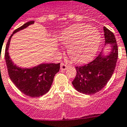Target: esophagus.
I'll return each mask as SVG.
<instances>
[{"label": "esophagus", "mask_w": 127, "mask_h": 127, "mask_svg": "<svg viewBox=\"0 0 127 127\" xmlns=\"http://www.w3.org/2000/svg\"><path fill=\"white\" fill-rule=\"evenodd\" d=\"M67 67H68V65L66 64L63 63H61V70H65L67 68Z\"/></svg>", "instance_id": "34e87169"}]
</instances>
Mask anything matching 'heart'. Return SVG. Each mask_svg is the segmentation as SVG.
<instances>
[{
    "label": "heart",
    "mask_w": 127,
    "mask_h": 127,
    "mask_svg": "<svg viewBox=\"0 0 127 127\" xmlns=\"http://www.w3.org/2000/svg\"><path fill=\"white\" fill-rule=\"evenodd\" d=\"M59 39L68 47V55L76 63H84L95 54L101 36L96 29L90 25L77 24L62 33Z\"/></svg>",
    "instance_id": "b5f03b06"
}]
</instances>
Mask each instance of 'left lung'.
<instances>
[{
    "mask_svg": "<svg viewBox=\"0 0 127 127\" xmlns=\"http://www.w3.org/2000/svg\"><path fill=\"white\" fill-rule=\"evenodd\" d=\"M105 43H111L112 51L105 56L102 53L94 60L86 64L75 66L77 74L72 84L79 92L93 95L102 90L112 77L117 59L118 49L115 36L112 32L103 27Z\"/></svg>",
    "mask_w": 127,
    "mask_h": 127,
    "instance_id": "1",
    "label": "left lung"
}]
</instances>
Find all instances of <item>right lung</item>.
Listing matches in <instances>:
<instances>
[{
	"label": "right lung",
	"mask_w": 127,
	"mask_h": 127,
	"mask_svg": "<svg viewBox=\"0 0 127 127\" xmlns=\"http://www.w3.org/2000/svg\"><path fill=\"white\" fill-rule=\"evenodd\" d=\"M34 23V21L28 22L15 30L7 41L4 55L8 75L12 82L21 92L33 98L41 96L49 91L55 75L60 69V63L41 64L32 68L25 69L16 66L11 61L8 53L11 37L13 34Z\"/></svg>",
	"instance_id": "add662e5"
}]
</instances>
